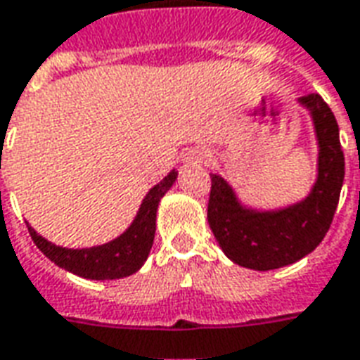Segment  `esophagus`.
<instances>
[{"label":"esophagus","instance_id":"1","mask_svg":"<svg viewBox=\"0 0 360 360\" xmlns=\"http://www.w3.org/2000/svg\"><path fill=\"white\" fill-rule=\"evenodd\" d=\"M205 160H207V155H205V151L195 149V151H190L188 155H186L184 162H188V165H201V162H205Z\"/></svg>","mask_w":360,"mask_h":360}]
</instances>
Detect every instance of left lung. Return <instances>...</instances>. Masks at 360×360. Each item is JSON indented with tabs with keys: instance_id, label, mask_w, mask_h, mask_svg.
Returning <instances> with one entry per match:
<instances>
[{
	"instance_id": "obj_1",
	"label": "left lung",
	"mask_w": 360,
	"mask_h": 360,
	"mask_svg": "<svg viewBox=\"0 0 360 360\" xmlns=\"http://www.w3.org/2000/svg\"><path fill=\"white\" fill-rule=\"evenodd\" d=\"M298 103L310 112L318 139V176L304 200L257 211L242 205L225 178L211 174L209 226L226 257L248 269L269 271L308 256L323 240L338 209L345 176L338 122L320 94H304Z\"/></svg>"
}]
</instances>
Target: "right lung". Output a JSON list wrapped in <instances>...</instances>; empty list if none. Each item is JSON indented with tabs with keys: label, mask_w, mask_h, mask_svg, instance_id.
<instances>
[{
	"label": "right lung",
	"mask_w": 360,
	"mask_h": 360,
	"mask_svg": "<svg viewBox=\"0 0 360 360\" xmlns=\"http://www.w3.org/2000/svg\"><path fill=\"white\" fill-rule=\"evenodd\" d=\"M176 176L178 172L170 170L159 184L153 186L149 193L145 195L134 223L126 229V233H122L118 238L106 242V244L79 250L63 248V246H56L52 242L42 238L29 225L30 236L38 250L50 262H53L56 266L62 267L65 271L79 275V277L94 279V281L127 277L143 266L149 252H151L155 229H157V209H159L162 195L174 184Z\"/></svg>",
	"instance_id": "obj_1"
}]
</instances>
